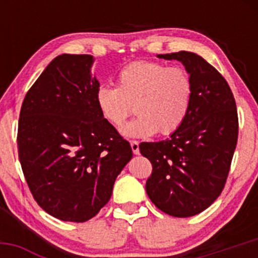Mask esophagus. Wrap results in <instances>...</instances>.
<instances>
[{"instance_id": "obj_1", "label": "esophagus", "mask_w": 258, "mask_h": 258, "mask_svg": "<svg viewBox=\"0 0 258 258\" xmlns=\"http://www.w3.org/2000/svg\"><path fill=\"white\" fill-rule=\"evenodd\" d=\"M130 144H131L132 152H134L135 155H140V147H139V142H137V141H131V142H130Z\"/></svg>"}]
</instances>
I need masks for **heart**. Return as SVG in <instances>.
Wrapping results in <instances>:
<instances>
[{
  "mask_svg": "<svg viewBox=\"0 0 258 258\" xmlns=\"http://www.w3.org/2000/svg\"><path fill=\"white\" fill-rule=\"evenodd\" d=\"M194 81L182 67L137 61L117 75V87L100 86L96 105L101 114L114 127L124 122L134 105L137 114L121 127L126 137L146 139L156 132L162 136L181 127L191 108Z\"/></svg>",
  "mask_w": 258,
  "mask_h": 258,
  "instance_id": "obj_1",
  "label": "heart"
}]
</instances>
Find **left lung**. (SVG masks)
Segmentation results:
<instances>
[{"label": "left lung", "instance_id": "8db88e82", "mask_svg": "<svg viewBox=\"0 0 258 258\" xmlns=\"http://www.w3.org/2000/svg\"><path fill=\"white\" fill-rule=\"evenodd\" d=\"M157 57L183 64L194 81V97L177 131L163 141L140 145L153 167L146 192L162 212L191 217L210 207L225 187L237 144L236 102L226 80L197 53Z\"/></svg>", "mask_w": 258, "mask_h": 258}]
</instances>
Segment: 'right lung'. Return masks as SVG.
Returning <instances> with one entry per match:
<instances>
[{
  "label": "right lung",
  "instance_id": "1",
  "mask_svg": "<svg viewBox=\"0 0 258 258\" xmlns=\"http://www.w3.org/2000/svg\"><path fill=\"white\" fill-rule=\"evenodd\" d=\"M95 57L63 53L26 95L18 121V157L37 204L53 217L85 222L111 199L131 146L96 105Z\"/></svg>",
  "mask_w": 258,
  "mask_h": 258
}]
</instances>
